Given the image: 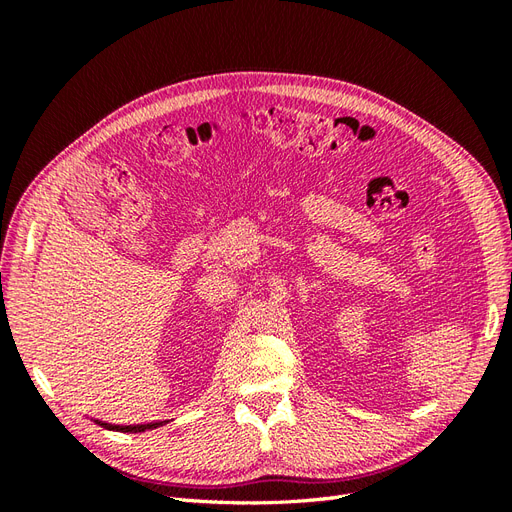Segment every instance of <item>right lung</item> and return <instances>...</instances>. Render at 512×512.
<instances>
[{"mask_svg":"<svg viewBox=\"0 0 512 512\" xmlns=\"http://www.w3.org/2000/svg\"><path fill=\"white\" fill-rule=\"evenodd\" d=\"M91 423H96L104 429H111V431H121V433H141V431H149V429H158L162 425H166L170 418H160V421H149V423H136V425H121V423H111V421H102V418H94V416H87Z\"/></svg>","mask_w":512,"mask_h":512,"instance_id":"1","label":"right lung"}]
</instances>
